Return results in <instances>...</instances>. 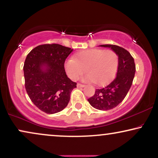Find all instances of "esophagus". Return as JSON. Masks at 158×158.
Returning a JSON list of instances; mask_svg holds the SVG:
<instances>
[{"mask_svg": "<svg viewBox=\"0 0 158 158\" xmlns=\"http://www.w3.org/2000/svg\"><path fill=\"white\" fill-rule=\"evenodd\" d=\"M77 88H83V87H85V85H83V84H81V83H77Z\"/></svg>", "mask_w": 158, "mask_h": 158, "instance_id": "esophagus-1", "label": "esophagus"}]
</instances>
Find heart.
<instances>
[{
	"instance_id": "obj_1",
	"label": "heart",
	"mask_w": 158,
	"mask_h": 158,
	"mask_svg": "<svg viewBox=\"0 0 158 158\" xmlns=\"http://www.w3.org/2000/svg\"><path fill=\"white\" fill-rule=\"evenodd\" d=\"M118 66V56L114 50L90 49L82 51L68 59L64 69L68 77L77 80L84 73L82 79L101 85L109 83L115 76Z\"/></svg>"
}]
</instances>
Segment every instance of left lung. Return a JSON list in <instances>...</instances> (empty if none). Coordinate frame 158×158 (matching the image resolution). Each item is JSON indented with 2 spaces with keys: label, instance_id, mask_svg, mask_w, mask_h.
Listing matches in <instances>:
<instances>
[{
  "label": "left lung",
  "instance_id": "8db88e82",
  "mask_svg": "<svg viewBox=\"0 0 158 158\" xmlns=\"http://www.w3.org/2000/svg\"><path fill=\"white\" fill-rule=\"evenodd\" d=\"M101 47H109L118 56V66L116 76L109 85L96 89L92 97L88 99L93 107L107 111L119 104L130 89L135 77L136 67L130 53L117 45L102 44Z\"/></svg>",
  "mask_w": 158,
  "mask_h": 158
}]
</instances>
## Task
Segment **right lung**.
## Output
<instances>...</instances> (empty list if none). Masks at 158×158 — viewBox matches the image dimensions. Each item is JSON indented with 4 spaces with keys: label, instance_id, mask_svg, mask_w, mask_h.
Here are the masks:
<instances>
[{
    "label": "right lung",
    "instance_id": "1",
    "mask_svg": "<svg viewBox=\"0 0 158 158\" xmlns=\"http://www.w3.org/2000/svg\"><path fill=\"white\" fill-rule=\"evenodd\" d=\"M73 50L58 44H46L36 47L27 56L23 65L26 90L34 104L45 113L63 110L76 88L64 68Z\"/></svg>",
    "mask_w": 158,
    "mask_h": 158
}]
</instances>
